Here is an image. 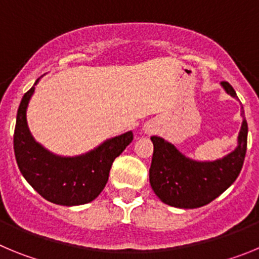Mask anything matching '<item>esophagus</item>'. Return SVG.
<instances>
[{
	"instance_id": "34e87169",
	"label": "esophagus",
	"mask_w": 259,
	"mask_h": 259,
	"mask_svg": "<svg viewBox=\"0 0 259 259\" xmlns=\"http://www.w3.org/2000/svg\"><path fill=\"white\" fill-rule=\"evenodd\" d=\"M144 131H145V134L152 135L153 132H154V128H153L152 124H146L145 128H144Z\"/></svg>"
}]
</instances>
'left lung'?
<instances>
[{
  "instance_id": "left-lung-1",
  "label": "left lung",
  "mask_w": 259,
  "mask_h": 259,
  "mask_svg": "<svg viewBox=\"0 0 259 259\" xmlns=\"http://www.w3.org/2000/svg\"><path fill=\"white\" fill-rule=\"evenodd\" d=\"M221 85L227 95L237 98L230 83L222 81ZM150 140L154 152L149 182L157 197L170 206L196 209L219 197L237 179L246 153L248 123L242 119L236 148L215 161H196L187 157L159 136H152Z\"/></svg>"
}]
</instances>
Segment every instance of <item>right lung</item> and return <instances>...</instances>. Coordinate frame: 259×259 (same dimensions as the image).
I'll list each match as a JSON object with an SVG mask.
<instances>
[{
    "label": "right lung",
    "instance_id": "add662e5",
    "mask_svg": "<svg viewBox=\"0 0 259 259\" xmlns=\"http://www.w3.org/2000/svg\"><path fill=\"white\" fill-rule=\"evenodd\" d=\"M41 77L23 96L18 109L14 134L18 167L32 188L49 202L62 206L92 202L104 191L114 159L132 143L134 134L128 131L107 139L79 155L50 152L32 136L27 122L28 104Z\"/></svg>",
    "mask_w": 259,
    "mask_h": 259
}]
</instances>
